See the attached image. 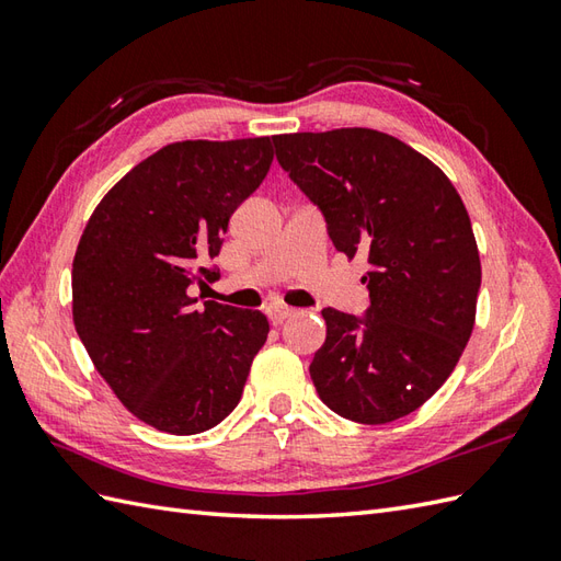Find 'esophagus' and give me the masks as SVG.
<instances>
[{
	"instance_id": "obj_1",
	"label": "esophagus",
	"mask_w": 561,
	"mask_h": 561,
	"mask_svg": "<svg viewBox=\"0 0 561 561\" xmlns=\"http://www.w3.org/2000/svg\"><path fill=\"white\" fill-rule=\"evenodd\" d=\"M294 313H296V311H294V308H289V306H270V308H267V318H270L272 325L284 323V320L291 318Z\"/></svg>"
}]
</instances>
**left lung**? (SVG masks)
Returning a JSON list of instances; mask_svg holds the SVG:
<instances>
[{
	"label": "left lung",
	"mask_w": 561,
	"mask_h": 561,
	"mask_svg": "<svg viewBox=\"0 0 561 561\" xmlns=\"http://www.w3.org/2000/svg\"><path fill=\"white\" fill-rule=\"evenodd\" d=\"M272 141L282 169L323 211L332 245L371 265L364 316L323 308L313 386L344 420L396 422L446 383L472 335L482 267L468 209L438 165L378 129Z\"/></svg>",
	"instance_id": "left-lung-1"
}]
</instances>
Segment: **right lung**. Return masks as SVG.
I'll return each mask as SVG.
<instances>
[{"label":"right lung","mask_w":561,"mask_h":561,"mask_svg":"<svg viewBox=\"0 0 561 561\" xmlns=\"http://www.w3.org/2000/svg\"><path fill=\"white\" fill-rule=\"evenodd\" d=\"M270 137L175 141L137 163L93 209L71 265L77 335L137 420L207 432L233 412L270 323L190 296L217 282L231 214L265 181Z\"/></svg>","instance_id":"add662e5"}]
</instances>
